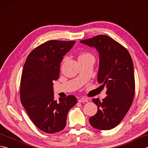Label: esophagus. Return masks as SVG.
Returning a JSON list of instances; mask_svg holds the SVG:
<instances>
[{
  "instance_id": "esophagus-1",
  "label": "esophagus",
  "mask_w": 148,
  "mask_h": 148,
  "mask_svg": "<svg viewBox=\"0 0 148 148\" xmlns=\"http://www.w3.org/2000/svg\"><path fill=\"white\" fill-rule=\"evenodd\" d=\"M88 101V99L85 98V97H81V98L78 100V102H87Z\"/></svg>"
}]
</instances>
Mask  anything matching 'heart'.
I'll return each instance as SVG.
<instances>
[{"mask_svg":"<svg viewBox=\"0 0 148 148\" xmlns=\"http://www.w3.org/2000/svg\"><path fill=\"white\" fill-rule=\"evenodd\" d=\"M88 55H91L90 54H89V53H83V54L81 55L79 57H80V56H88Z\"/></svg>","mask_w":148,"mask_h":148,"instance_id":"heart-1","label":"heart"}]
</instances>
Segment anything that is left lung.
<instances>
[{
	"mask_svg": "<svg viewBox=\"0 0 148 148\" xmlns=\"http://www.w3.org/2000/svg\"><path fill=\"white\" fill-rule=\"evenodd\" d=\"M81 43L95 48L99 55L97 81L107 88V97L92 100L98 111L89 121L98 130H111L120 123L132 103L135 93L134 64L127 49L111 37L99 35Z\"/></svg>",
	"mask_w": 148,
	"mask_h": 148,
	"instance_id": "1",
	"label": "left lung"
}]
</instances>
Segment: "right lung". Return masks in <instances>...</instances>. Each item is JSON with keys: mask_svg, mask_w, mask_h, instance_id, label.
<instances>
[{"mask_svg": "<svg viewBox=\"0 0 148 148\" xmlns=\"http://www.w3.org/2000/svg\"><path fill=\"white\" fill-rule=\"evenodd\" d=\"M76 41L51 40L31 52L25 62L20 83L22 105L36 126L48 134L65 127L67 113L76 104L73 95L54 100L53 81L59 77L64 56Z\"/></svg>", "mask_w": 148, "mask_h": 148, "instance_id": "add662e5", "label": "right lung"}]
</instances>
